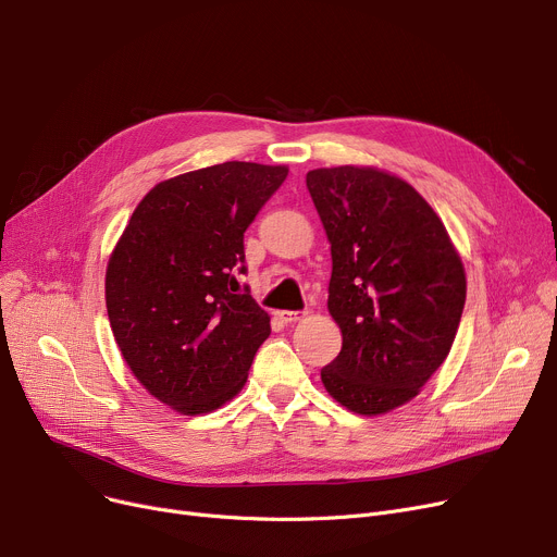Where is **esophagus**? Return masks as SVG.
<instances>
[{
  "mask_svg": "<svg viewBox=\"0 0 557 557\" xmlns=\"http://www.w3.org/2000/svg\"><path fill=\"white\" fill-rule=\"evenodd\" d=\"M304 317V312H297V310H281L278 312V319H281V323H294V321H299Z\"/></svg>",
  "mask_w": 557,
  "mask_h": 557,
  "instance_id": "34e87169",
  "label": "esophagus"
}]
</instances>
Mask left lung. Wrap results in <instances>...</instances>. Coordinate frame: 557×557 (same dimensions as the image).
Returning a JSON list of instances; mask_svg holds the SVG:
<instances>
[{"label": "left lung", "mask_w": 557, "mask_h": 557, "mask_svg": "<svg viewBox=\"0 0 557 557\" xmlns=\"http://www.w3.org/2000/svg\"><path fill=\"white\" fill-rule=\"evenodd\" d=\"M306 186L331 240L329 310L342 329L321 382L355 413H386L445 362L466 306L463 263L434 209L396 175L317 169Z\"/></svg>", "instance_id": "obj_1"}]
</instances>
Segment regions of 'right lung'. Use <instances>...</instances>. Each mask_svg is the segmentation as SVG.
Returning <instances> with one entry per match:
<instances>
[{
	"label": "right lung",
	"instance_id": "add662e5",
	"mask_svg": "<svg viewBox=\"0 0 557 557\" xmlns=\"http://www.w3.org/2000/svg\"><path fill=\"white\" fill-rule=\"evenodd\" d=\"M285 166L224 161L157 184L106 274L114 339L129 371L180 413H207L247 382L270 317L240 287L245 232Z\"/></svg>",
	"mask_w": 557,
	"mask_h": 557
}]
</instances>
